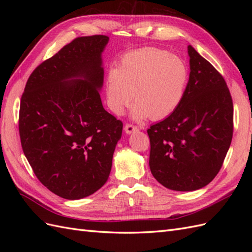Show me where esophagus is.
Listing matches in <instances>:
<instances>
[{
  "mask_svg": "<svg viewBox=\"0 0 252 252\" xmlns=\"http://www.w3.org/2000/svg\"><path fill=\"white\" fill-rule=\"evenodd\" d=\"M124 130H125V132H126L127 134H131V133H133V132H135V131H138L139 128L136 127V126L131 125V124H126L125 127H124Z\"/></svg>",
  "mask_w": 252,
  "mask_h": 252,
  "instance_id": "1",
  "label": "esophagus"
}]
</instances>
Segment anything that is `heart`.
I'll return each mask as SVG.
<instances>
[{"label":"heart","instance_id":"b5f03b06","mask_svg":"<svg viewBox=\"0 0 252 252\" xmlns=\"http://www.w3.org/2000/svg\"><path fill=\"white\" fill-rule=\"evenodd\" d=\"M189 81L186 63L168 51L143 48L128 52L106 80L110 109L122 114L133 100L131 118L158 120L177 109Z\"/></svg>","mask_w":252,"mask_h":252}]
</instances>
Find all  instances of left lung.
<instances>
[{
  "label": "left lung",
  "instance_id": "1",
  "mask_svg": "<svg viewBox=\"0 0 252 252\" xmlns=\"http://www.w3.org/2000/svg\"><path fill=\"white\" fill-rule=\"evenodd\" d=\"M189 81L172 113L150 126L149 167L174 191H194L216 178L230 147L233 105L226 82L191 45Z\"/></svg>",
  "mask_w": 252,
  "mask_h": 252
}]
</instances>
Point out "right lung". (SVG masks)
<instances>
[{
    "label": "right lung",
    "instance_id": "add662e5",
    "mask_svg": "<svg viewBox=\"0 0 252 252\" xmlns=\"http://www.w3.org/2000/svg\"><path fill=\"white\" fill-rule=\"evenodd\" d=\"M107 35L77 37L37 66L21 98L24 155L42 184L80 200L107 182L123 124L103 107Z\"/></svg>",
    "mask_w": 252,
    "mask_h": 252
}]
</instances>
